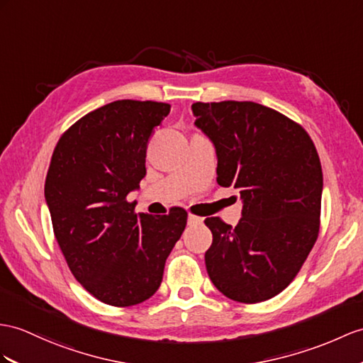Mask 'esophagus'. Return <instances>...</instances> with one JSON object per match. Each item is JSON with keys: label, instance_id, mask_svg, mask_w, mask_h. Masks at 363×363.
Here are the masks:
<instances>
[{"label": "esophagus", "instance_id": "34e87169", "mask_svg": "<svg viewBox=\"0 0 363 363\" xmlns=\"http://www.w3.org/2000/svg\"><path fill=\"white\" fill-rule=\"evenodd\" d=\"M201 223H203V218H201V217L194 216V214H189V216H188V225L197 226V225H201Z\"/></svg>", "mask_w": 363, "mask_h": 363}]
</instances>
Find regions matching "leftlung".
<instances>
[{
	"label": "left lung",
	"instance_id": "left-lung-1",
	"mask_svg": "<svg viewBox=\"0 0 363 363\" xmlns=\"http://www.w3.org/2000/svg\"><path fill=\"white\" fill-rule=\"evenodd\" d=\"M217 151V183L243 199L237 226L208 217L212 284L228 298L259 303L281 293L319 237L322 164L297 121L254 101L192 104Z\"/></svg>",
	"mask_w": 363,
	"mask_h": 363
}]
</instances>
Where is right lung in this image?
<instances>
[{
    "label": "right lung",
    "mask_w": 363,
    "mask_h": 363,
    "mask_svg": "<svg viewBox=\"0 0 363 363\" xmlns=\"http://www.w3.org/2000/svg\"><path fill=\"white\" fill-rule=\"evenodd\" d=\"M171 111L167 103L118 100L63 132L50 158L44 196L67 267L82 286L111 306L155 294L188 212L135 214L128 194L146 175V146Z\"/></svg>",
    "instance_id": "obj_1"
}]
</instances>
